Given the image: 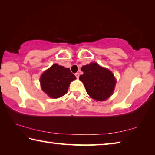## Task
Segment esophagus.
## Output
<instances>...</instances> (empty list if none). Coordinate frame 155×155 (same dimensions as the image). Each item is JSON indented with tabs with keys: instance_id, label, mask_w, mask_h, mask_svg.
Returning a JSON list of instances; mask_svg holds the SVG:
<instances>
[{
	"instance_id": "34e87169",
	"label": "esophagus",
	"mask_w": 155,
	"mask_h": 155,
	"mask_svg": "<svg viewBox=\"0 0 155 155\" xmlns=\"http://www.w3.org/2000/svg\"><path fill=\"white\" fill-rule=\"evenodd\" d=\"M75 76H76V77H77V78H78V77H79V73L78 72H77L75 74Z\"/></svg>"
}]
</instances>
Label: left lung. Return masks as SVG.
<instances>
[{"mask_svg": "<svg viewBox=\"0 0 155 155\" xmlns=\"http://www.w3.org/2000/svg\"><path fill=\"white\" fill-rule=\"evenodd\" d=\"M83 72L79 79L85 86L86 91L93 99L105 101L114 91L115 80L111 71L100 66L97 63H91L81 68Z\"/></svg>", "mask_w": 155, "mask_h": 155, "instance_id": "8db88e82", "label": "left lung"}]
</instances>
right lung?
<instances>
[{
    "label": "right lung",
    "mask_w": 155,
    "mask_h": 155,
    "mask_svg": "<svg viewBox=\"0 0 155 155\" xmlns=\"http://www.w3.org/2000/svg\"><path fill=\"white\" fill-rule=\"evenodd\" d=\"M76 77L69 68L53 64L41 75V87L48 96L57 98L67 93L70 83Z\"/></svg>",
    "instance_id": "add662e5"
}]
</instances>
